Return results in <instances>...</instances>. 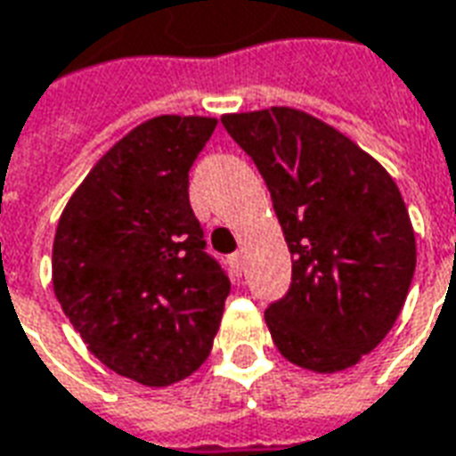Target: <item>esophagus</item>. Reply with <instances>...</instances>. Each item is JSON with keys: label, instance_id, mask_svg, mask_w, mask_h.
<instances>
[{"label": "esophagus", "instance_id": "esophagus-1", "mask_svg": "<svg viewBox=\"0 0 456 456\" xmlns=\"http://www.w3.org/2000/svg\"><path fill=\"white\" fill-rule=\"evenodd\" d=\"M229 266L234 268V273H241V268H244V254H232V256H229Z\"/></svg>", "mask_w": 456, "mask_h": 456}]
</instances>
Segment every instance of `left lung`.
Listing matches in <instances>:
<instances>
[{
    "instance_id": "1",
    "label": "left lung",
    "mask_w": 456,
    "mask_h": 456,
    "mask_svg": "<svg viewBox=\"0 0 456 456\" xmlns=\"http://www.w3.org/2000/svg\"><path fill=\"white\" fill-rule=\"evenodd\" d=\"M264 175L293 258L266 310L288 362L337 373L373 352L408 297L415 232L395 180L327 121L293 107L222 117Z\"/></svg>"
}]
</instances>
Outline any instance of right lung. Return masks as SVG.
Listing matches in <instances>:
<instances>
[{
	"instance_id": "obj_1",
	"label": "right lung",
	"mask_w": 456,
	"mask_h": 456,
	"mask_svg": "<svg viewBox=\"0 0 456 456\" xmlns=\"http://www.w3.org/2000/svg\"><path fill=\"white\" fill-rule=\"evenodd\" d=\"M215 126L180 114L139 124L94 163L55 229L63 313L107 369L151 388L198 371L232 288L188 198V170Z\"/></svg>"
}]
</instances>
